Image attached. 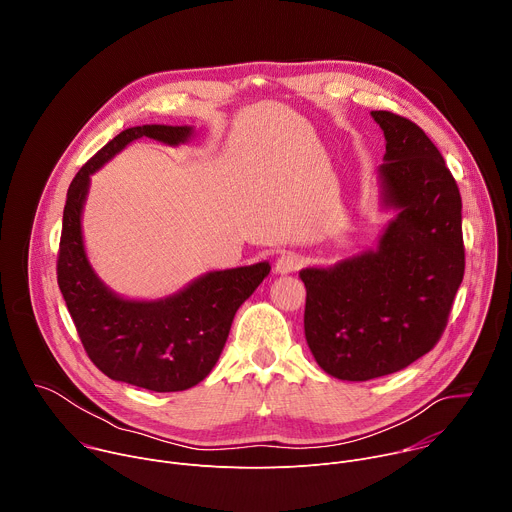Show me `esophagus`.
<instances>
[{
  "label": "esophagus",
  "instance_id": "1",
  "mask_svg": "<svg viewBox=\"0 0 512 512\" xmlns=\"http://www.w3.org/2000/svg\"><path fill=\"white\" fill-rule=\"evenodd\" d=\"M302 263H304V257H302L300 253L287 251V253H283V255L277 257V261H275V273H281V275L294 273V271H298V269L302 267Z\"/></svg>",
  "mask_w": 512,
  "mask_h": 512
}]
</instances>
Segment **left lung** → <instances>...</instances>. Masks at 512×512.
<instances>
[{
	"label": "left lung",
	"mask_w": 512,
	"mask_h": 512,
	"mask_svg": "<svg viewBox=\"0 0 512 512\" xmlns=\"http://www.w3.org/2000/svg\"><path fill=\"white\" fill-rule=\"evenodd\" d=\"M371 115L387 141L379 180L395 218L375 251L300 271L308 346L342 381L385 377L427 354L446 330L466 265L462 198L440 150L413 121Z\"/></svg>",
	"instance_id": "1"
}]
</instances>
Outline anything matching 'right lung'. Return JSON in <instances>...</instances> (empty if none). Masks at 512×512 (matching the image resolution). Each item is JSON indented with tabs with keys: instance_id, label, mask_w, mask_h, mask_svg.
<instances>
[{
	"instance_id": "1",
	"label": "right lung",
	"mask_w": 512,
	"mask_h": 512,
	"mask_svg": "<svg viewBox=\"0 0 512 512\" xmlns=\"http://www.w3.org/2000/svg\"><path fill=\"white\" fill-rule=\"evenodd\" d=\"M192 127L141 125L115 135L70 182L58 249V287L95 367L113 381L156 393L186 391L212 371L239 306L269 275L267 261L210 271L178 294L135 302L119 298L95 275L83 245L81 214L91 174L127 143L152 137L168 145L188 141Z\"/></svg>"
}]
</instances>
